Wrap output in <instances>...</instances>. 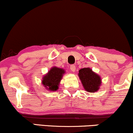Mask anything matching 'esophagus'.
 <instances>
[{
  "instance_id": "obj_1",
  "label": "esophagus",
  "mask_w": 133,
  "mask_h": 133,
  "mask_svg": "<svg viewBox=\"0 0 133 133\" xmlns=\"http://www.w3.org/2000/svg\"><path fill=\"white\" fill-rule=\"evenodd\" d=\"M70 69H71V71L72 72H74L76 71V66L75 65H71V66H70Z\"/></svg>"
}]
</instances>
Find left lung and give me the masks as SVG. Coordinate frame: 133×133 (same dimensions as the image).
I'll list each match as a JSON object with an SVG mask.
<instances>
[{"label": "left lung", "mask_w": 133, "mask_h": 133, "mask_svg": "<svg viewBox=\"0 0 133 133\" xmlns=\"http://www.w3.org/2000/svg\"><path fill=\"white\" fill-rule=\"evenodd\" d=\"M78 76L84 89L89 92H97L99 89L102 80L101 76L89 68L81 69Z\"/></svg>", "instance_id": "8db88e82"}]
</instances>
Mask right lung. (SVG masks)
I'll list each match as a JSON object with an SVG mask.
<instances>
[{"label":"right lung","instance_id":"right-lung-1","mask_svg":"<svg viewBox=\"0 0 133 133\" xmlns=\"http://www.w3.org/2000/svg\"><path fill=\"white\" fill-rule=\"evenodd\" d=\"M65 73V71L64 69L56 66L52 67L48 72L43 76L42 84L47 91H56L59 89V84Z\"/></svg>","mask_w":133,"mask_h":133}]
</instances>
